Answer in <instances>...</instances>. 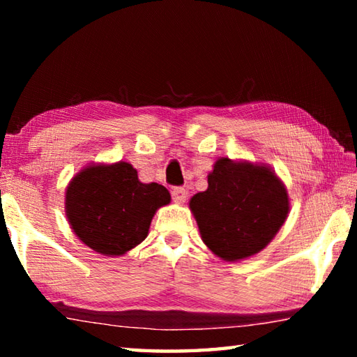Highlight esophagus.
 I'll return each instance as SVG.
<instances>
[{
    "label": "esophagus",
    "instance_id": "34e87169",
    "mask_svg": "<svg viewBox=\"0 0 357 357\" xmlns=\"http://www.w3.org/2000/svg\"><path fill=\"white\" fill-rule=\"evenodd\" d=\"M172 198L174 203H184L187 198V190L184 187H173L172 189Z\"/></svg>",
    "mask_w": 357,
    "mask_h": 357
}]
</instances>
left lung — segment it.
Returning a JSON list of instances; mask_svg holds the SVG:
<instances>
[{"label": "left lung", "instance_id": "8db88e82", "mask_svg": "<svg viewBox=\"0 0 357 357\" xmlns=\"http://www.w3.org/2000/svg\"><path fill=\"white\" fill-rule=\"evenodd\" d=\"M202 238L217 257L236 261L271 243L287 219L288 193L266 167L215 162L208 190L190 200Z\"/></svg>", "mask_w": 357, "mask_h": 357}]
</instances>
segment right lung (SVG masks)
Segmentation results:
<instances>
[{
    "instance_id": "right-lung-1",
    "label": "right lung",
    "mask_w": 357,
    "mask_h": 357,
    "mask_svg": "<svg viewBox=\"0 0 357 357\" xmlns=\"http://www.w3.org/2000/svg\"><path fill=\"white\" fill-rule=\"evenodd\" d=\"M170 203L164 185L138 181L128 162L89 167L66 192V214L82 243L102 255H123L148 236L157 208Z\"/></svg>"
}]
</instances>
